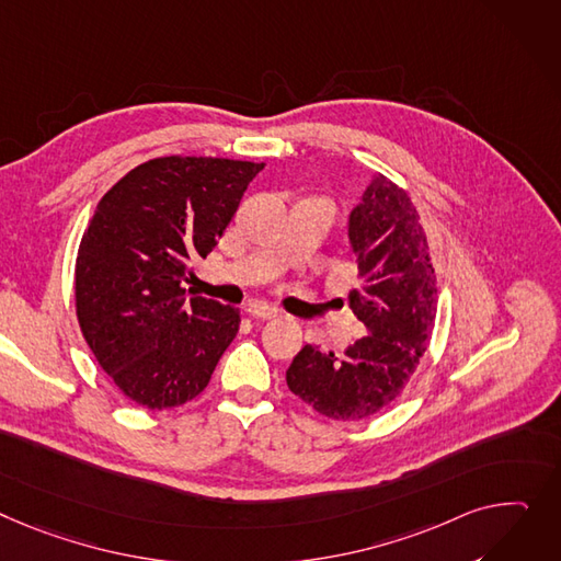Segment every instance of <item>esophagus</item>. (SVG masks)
<instances>
[{
  "mask_svg": "<svg viewBox=\"0 0 561 561\" xmlns=\"http://www.w3.org/2000/svg\"><path fill=\"white\" fill-rule=\"evenodd\" d=\"M248 313H250L252 318H259V320H273V318H279L282 311H279L277 307H271V305H266V302L254 300V302L248 305Z\"/></svg>",
  "mask_w": 561,
  "mask_h": 561,
  "instance_id": "obj_1",
  "label": "esophagus"
}]
</instances>
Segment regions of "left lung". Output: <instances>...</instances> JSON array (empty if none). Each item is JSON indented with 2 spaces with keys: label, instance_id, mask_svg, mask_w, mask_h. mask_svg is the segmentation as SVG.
<instances>
[{
  "label": "left lung",
  "instance_id": "1",
  "mask_svg": "<svg viewBox=\"0 0 561 561\" xmlns=\"http://www.w3.org/2000/svg\"><path fill=\"white\" fill-rule=\"evenodd\" d=\"M350 241L358 254V290L350 309L365 335L345 354L305 345L286 369L288 390L316 413L358 422L388 408L413 379L437 316V275L420 214L379 173L352 211Z\"/></svg>",
  "mask_w": 561,
  "mask_h": 561
}]
</instances>
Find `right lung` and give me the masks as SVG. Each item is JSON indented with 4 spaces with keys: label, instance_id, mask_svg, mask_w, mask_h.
<instances>
[{
    "label": "right lung",
    "instance_id": "1",
    "mask_svg": "<svg viewBox=\"0 0 561 561\" xmlns=\"http://www.w3.org/2000/svg\"><path fill=\"white\" fill-rule=\"evenodd\" d=\"M261 162L156 158L99 201L83 232L73 300L83 339L124 397L178 408L209 383L241 311L186 297L182 282L226 232Z\"/></svg>",
    "mask_w": 561,
    "mask_h": 561
}]
</instances>
